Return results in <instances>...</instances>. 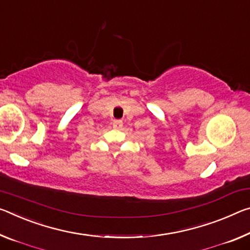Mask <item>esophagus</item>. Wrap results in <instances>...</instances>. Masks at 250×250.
Listing matches in <instances>:
<instances>
[{"label":"esophagus","mask_w":250,"mask_h":250,"mask_svg":"<svg viewBox=\"0 0 250 250\" xmlns=\"http://www.w3.org/2000/svg\"><path fill=\"white\" fill-rule=\"evenodd\" d=\"M112 125H113V128H116V129H120L121 126H122V121H121V120H114V121H113V124H112Z\"/></svg>","instance_id":"34e87169"}]
</instances>
